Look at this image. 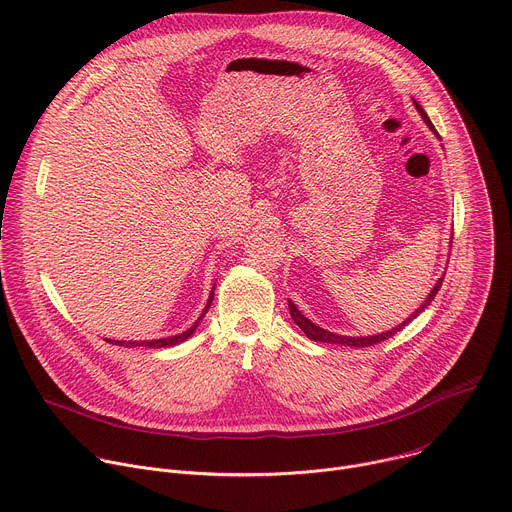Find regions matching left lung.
<instances>
[{
	"instance_id": "left-lung-1",
	"label": "left lung",
	"mask_w": 512,
	"mask_h": 512,
	"mask_svg": "<svg viewBox=\"0 0 512 512\" xmlns=\"http://www.w3.org/2000/svg\"><path fill=\"white\" fill-rule=\"evenodd\" d=\"M413 105H415V109H417V113L421 115V119L425 121V125L433 131V135L440 139V133L435 131V127H433V123L429 121V117H427V113L423 111V107L413 99ZM444 275H446V271H444ZM444 275L437 279V283L431 287V291L427 294V298L423 300V304L409 316V318H405L399 326H395V328H391V330H387V332H381V334H373V336H344V334H336V332H330V330H326V328H322V326H318V324H314L310 318H306L300 310H298V306L291 302V300H287V306H289V314H291V320L296 322V326L310 338V340H314V342H326V344H342V346H356V348H364V346H373V344H379V342H383V340H387V338H391L393 334H397L399 330H403L413 318H417L429 304H431V300L435 298V294H437V289L442 287V281H444Z\"/></svg>"
}]
</instances>
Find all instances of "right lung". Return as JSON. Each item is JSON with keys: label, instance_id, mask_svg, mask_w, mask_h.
I'll list each match as a JSON object with an SVG mask.
<instances>
[{"label": "right lung", "instance_id": "right-lung-1", "mask_svg": "<svg viewBox=\"0 0 512 512\" xmlns=\"http://www.w3.org/2000/svg\"><path fill=\"white\" fill-rule=\"evenodd\" d=\"M214 287H216V283H214V285H212V289H210V296H208L206 306H204L202 314L198 316V320H196L188 330H184V332H180V334H176V336H168V338H154V340H111V338H105V340H107V342H111V344H117V346H127V348H135V346H145V348H170V346L182 344L184 340H188V338L196 332V328H198L200 320H202V318H204V314L208 312V308H210V304H212V298H214Z\"/></svg>", "mask_w": 512, "mask_h": 512}]
</instances>
